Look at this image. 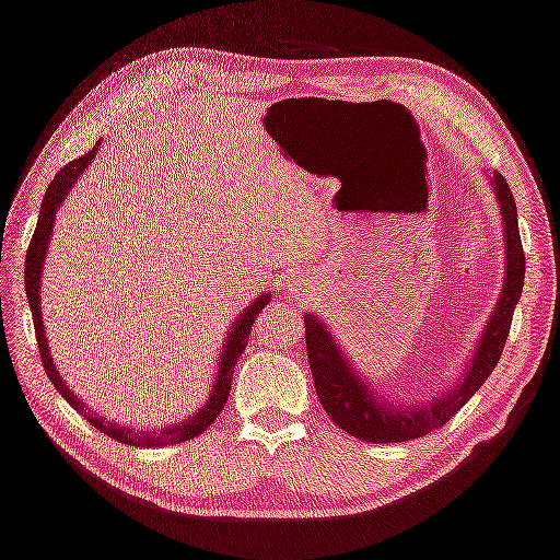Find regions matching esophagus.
<instances>
[{
  "label": "esophagus",
  "mask_w": 560,
  "mask_h": 560,
  "mask_svg": "<svg viewBox=\"0 0 560 560\" xmlns=\"http://www.w3.org/2000/svg\"><path fill=\"white\" fill-rule=\"evenodd\" d=\"M290 290L295 292V295H300V290H302V280H300V278H292V280H290Z\"/></svg>",
  "instance_id": "1"
}]
</instances>
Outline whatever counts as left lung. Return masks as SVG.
Segmentation results:
<instances>
[{
  "label": "left lung",
  "mask_w": 560,
  "mask_h": 560,
  "mask_svg": "<svg viewBox=\"0 0 560 560\" xmlns=\"http://www.w3.org/2000/svg\"><path fill=\"white\" fill-rule=\"evenodd\" d=\"M489 180L493 194H497L503 220L506 278H503L497 307H493L491 317L483 325L476 350L469 357V362L464 364L459 380L444 387L439 397L417 401V405L415 401L401 405L397 399L382 397L354 370L350 357L335 342L332 332H329L323 319L317 315H305V342L317 397L323 401L329 419L345 429L347 434L362 439V442L394 444L434 432V429L444 427L481 389V384L487 382L493 366L501 360L503 345H506L511 329L513 307H516L521 290H524L526 258L524 247H521L516 203H513L509 183L503 180L501 173H493Z\"/></svg>",
  "instance_id": "8db88e82"
}]
</instances>
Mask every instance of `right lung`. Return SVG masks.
Returning a JSON list of instances; mask_svg holds the SVG:
<instances>
[{"label": "right lung", "mask_w": 560, "mask_h": 560, "mask_svg": "<svg viewBox=\"0 0 560 560\" xmlns=\"http://www.w3.org/2000/svg\"><path fill=\"white\" fill-rule=\"evenodd\" d=\"M98 149H101V141H96L94 149L81 155V159L67 163V166H63L57 173V176H54L51 186L47 188V194H44L39 220H36V231H34V237L30 243V250H26L24 288H26V300H30V307H32L36 342H39V352H42V364H44V370H47V377L51 380V384L57 387L61 397L67 399L69 405L77 409L91 427H96L98 432H104L106 436L116 439V442L131 444V446H168V444L188 442V439L203 434L206 429L213 424L215 417L220 415V409L225 407L228 394H231L233 370H235V364H237V360H241V354L245 350L247 335H250L255 317H258L260 310L270 302V292H265V295L255 298L250 305H247L243 313L237 315V319L231 327V335L225 337L223 352H220V360H218V366H215V380H213V387H210V397L206 399V405L200 407L194 417L183 419V421H178V424H163L161 429H131V427L116 424L114 419L98 417L96 411H91L84 405V399L77 397V394L69 389V384L61 380L57 364H54V357H51V350L47 345V335H44L39 290H42L44 260H47V250H49L51 233H54V218H57L59 206L63 203V198H67L69 190L73 188V183L81 178V173H84L89 168V163L94 161V155H96Z\"/></svg>", "instance_id": "add662e5"}]
</instances>
